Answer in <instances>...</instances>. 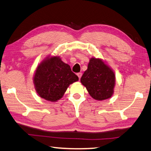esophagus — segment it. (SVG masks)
I'll list each match as a JSON object with an SVG mask.
<instances>
[{
    "instance_id": "1",
    "label": "esophagus",
    "mask_w": 151,
    "mask_h": 151,
    "mask_svg": "<svg viewBox=\"0 0 151 151\" xmlns=\"http://www.w3.org/2000/svg\"><path fill=\"white\" fill-rule=\"evenodd\" d=\"M77 76H78L79 79H80V80L81 76H82V73H77Z\"/></svg>"
}]
</instances>
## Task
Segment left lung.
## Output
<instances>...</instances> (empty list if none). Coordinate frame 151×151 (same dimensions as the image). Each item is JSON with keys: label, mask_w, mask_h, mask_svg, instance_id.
Listing matches in <instances>:
<instances>
[{"label": "left lung", "mask_w": 151, "mask_h": 151, "mask_svg": "<svg viewBox=\"0 0 151 151\" xmlns=\"http://www.w3.org/2000/svg\"><path fill=\"white\" fill-rule=\"evenodd\" d=\"M81 83L93 99L102 101L113 96L115 76L113 70L99 58H91Z\"/></svg>", "instance_id": "obj_1"}]
</instances>
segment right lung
Listing matches in <instances>:
<instances>
[{
  "label": "right lung",
  "instance_id": "obj_1",
  "mask_svg": "<svg viewBox=\"0 0 151 151\" xmlns=\"http://www.w3.org/2000/svg\"><path fill=\"white\" fill-rule=\"evenodd\" d=\"M33 80L39 96L54 102L62 98L69 86L79 78L59 56H49L37 67Z\"/></svg>",
  "mask_w": 151,
  "mask_h": 151
}]
</instances>
